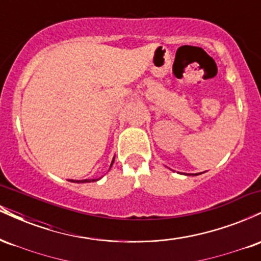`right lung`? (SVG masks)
Wrapping results in <instances>:
<instances>
[{
	"label": "right lung",
	"mask_w": 261,
	"mask_h": 261,
	"mask_svg": "<svg viewBox=\"0 0 261 261\" xmlns=\"http://www.w3.org/2000/svg\"><path fill=\"white\" fill-rule=\"evenodd\" d=\"M113 162H112V164H113ZM110 167H112V166H110ZM70 181H76V180H70ZM89 181H95V179H92V180H89V179H85V180H77L76 182H89Z\"/></svg>",
	"instance_id": "right-lung-1"
}]
</instances>
